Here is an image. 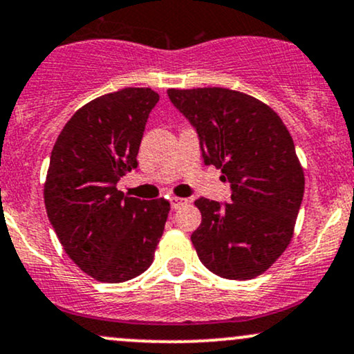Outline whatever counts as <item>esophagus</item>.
Masks as SVG:
<instances>
[{"label":"esophagus","instance_id":"esophagus-1","mask_svg":"<svg viewBox=\"0 0 354 354\" xmlns=\"http://www.w3.org/2000/svg\"><path fill=\"white\" fill-rule=\"evenodd\" d=\"M169 203H171V208L173 209H180V208H183V206L188 205V200H186V198L173 196L171 200H169Z\"/></svg>","mask_w":354,"mask_h":354}]
</instances>
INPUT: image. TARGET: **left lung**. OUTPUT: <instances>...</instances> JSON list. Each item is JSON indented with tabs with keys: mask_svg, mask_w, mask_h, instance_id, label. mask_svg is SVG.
<instances>
[{
	"mask_svg": "<svg viewBox=\"0 0 354 354\" xmlns=\"http://www.w3.org/2000/svg\"><path fill=\"white\" fill-rule=\"evenodd\" d=\"M196 128L205 165L221 169L231 203L198 198L200 228L191 234L198 258L226 279L263 274L293 238L304 173L293 138L263 101L228 88L168 89Z\"/></svg>",
	"mask_w": 354,
	"mask_h": 354,
	"instance_id": "8db88e82",
	"label": "left lung"
}]
</instances>
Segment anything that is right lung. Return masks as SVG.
<instances>
[{
    "mask_svg": "<svg viewBox=\"0 0 354 354\" xmlns=\"http://www.w3.org/2000/svg\"><path fill=\"white\" fill-rule=\"evenodd\" d=\"M160 95L124 88L89 101L61 129L44 181V206L64 253L103 283L151 266L169 201L138 200L116 183L138 168V149Z\"/></svg>",
    "mask_w": 354,
    "mask_h": 354,
    "instance_id": "obj_1",
    "label": "right lung"
}]
</instances>
